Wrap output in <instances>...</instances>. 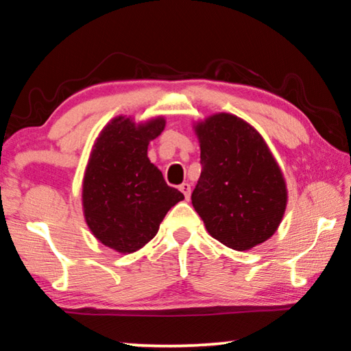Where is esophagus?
<instances>
[{
  "instance_id": "esophagus-1",
  "label": "esophagus",
  "mask_w": 351,
  "mask_h": 351,
  "mask_svg": "<svg viewBox=\"0 0 351 351\" xmlns=\"http://www.w3.org/2000/svg\"><path fill=\"white\" fill-rule=\"evenodd\" d=\"M180 190L184 193V197H186V199L189 201L190 198V184L189 182H182L180 186Z\"/></svg>"
}]
</instances>
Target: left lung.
Here are the masks:
<instances>
[{"label": "left lung", "mask_w": 351, "mask_h": 351, "mask_svg": "<svg viewBox=\"0 0 351 351\" xmlns=\"http://www.w3.org/2000/svg\"><path fill=\"white\" fill-rule=\"evenodd\" d=\"M193 128L203 170L192 204L207 232L235 251L271 239L287 209L288 190L265 139L229 112L212 114Z\"/></svg>", "instance_id": "8db88e82"}]
</instances>
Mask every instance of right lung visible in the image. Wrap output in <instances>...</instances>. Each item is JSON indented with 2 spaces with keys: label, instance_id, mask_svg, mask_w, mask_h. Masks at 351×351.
Returning a JSON list of instances; mask_svg holds the SVG:
<instances>
[{
  "label": "right lung",
  "instance_id": "right-lung-1",
  "mask_svg": "<svg viewBox=\"0 0 351 351\" xmlns=\"http://www.w3.org/2000/svg\"><path fill=\"white\" fill-rule=\"evenodd\" d=\"M164 128L162 116L139 123L117 116L100 132L88 159L82 182L85 221L102 245L121 254L145 246L165 213L184 199L147 156L150 141Z\"/></svg>",
  "mask_w": 351,
  "mask_h": 351
}]
</instances>
